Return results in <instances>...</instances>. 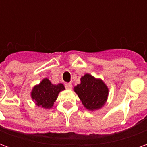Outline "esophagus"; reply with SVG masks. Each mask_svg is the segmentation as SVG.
<instances>
[{
    "instance_id": "34e87169",
    "label": "esophagus",
    "mask_w": 147,
    "mask_h": 147,
    "mask_svg": "<svg viewBox=\"0 0 147 147\" xmlns=\"http://www.w3.org/2000/svg\"><path fill=\"white\" fill-rule=\"evenodd\" d=\"M65 88L67 90H71L72 88V84L71 83H65Z\"/></svg>"
}]
</instances>
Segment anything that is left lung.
<instances>
[{"mask_svg": "<svg viewBox=\"0 0 147 147\" xmlns=\"http://www.w3.org/2000/svg\"><path fill=\"white\" fill-rule=\"evenodd\" d=\"M81 83L74 87V91L88 110L94 111L104 106L107 102L109 88L103 80L86 73L80 79Z\"/></svg>", "mask_w": 147, "mask_h": 147, "instance_id": "left-lung-1", "label": "left lung"}]
</instances>
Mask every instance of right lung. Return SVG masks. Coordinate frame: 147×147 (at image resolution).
<instances>
[{
    "label": "right lung",
    "instance_id": "1",
    "mask_svg": "<svg viewBox=\"0 0 147 147\" xmlns=\"http://www.w3.org/2000/svg\"><path fill=\"white\" fill-rule=\"evenodd\" d=\"M64 89L62 83L55 85L49 79L45 78L39 84L34 86L30 96L36 105L44 109H50L53 106L59 93Z\"/></svg>",
    "mask_w": 147,
    "mask_h": 147
}]
</instances>
